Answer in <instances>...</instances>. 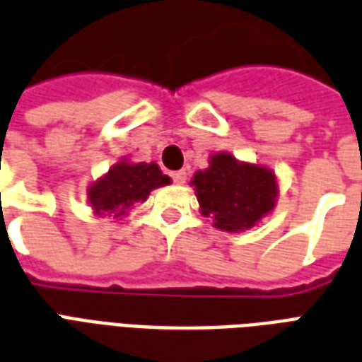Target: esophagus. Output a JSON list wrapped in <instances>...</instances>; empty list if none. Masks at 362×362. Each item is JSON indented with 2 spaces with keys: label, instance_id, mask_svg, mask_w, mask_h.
<instances>
[{
  "label": "esophagus",
  "instance_id": "esophagus-1",
  "mask_svg": "<svg viewBox=\"0 0 362 362\" xmlns=\"http://www.w3.org/2000/svg\"><path fill=\"white\" fill-rule=\"evenodd\" d=\"M171 179H173V181H175L177 185H183L185 181H187V171L185 170L173 171V173H171Z\"/></svg>",
  "mask_w": 362,
  "mask_h": 362
}]
</instances>
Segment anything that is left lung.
Wrapping results in <instances>:
<instances>
[{
  "mask_svg": "<svg viewBox=\"0 0 362 362\" xmlns=\"http://www.w3.org/2000/svg\"><path fill=\"white\" fill-rule=\"evenodd\" d=\"M191 185L200 214L212 218L214 228L229 233L255 228L274 210L279 192L274 171L258 163L239 162L229 152L210 156V165L197 171Z\"/></svg>",
  "mask_w": 362,
  "mask_h": 362,
  "instance_id": "obj_1",
  "label": "left lung"
}]
</instances>
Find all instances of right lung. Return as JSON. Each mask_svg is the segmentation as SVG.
<instances>
[{
	"instance_id": "add662e5",
	"label": "right lung",
	"mask_w": 362,
	"mask_h": 362,
	"mask_svg": "<svg viewBox=\"0 0 362 362\" xmlns=\"http://www.w3.org/2000/svg\"><path fill=\"white\" fill-rule=\"evenodd\" d=\"M170 183L171 179L163 175L158 163L119 160L88 187V204L96 216H112L115 220L127 216L136 202L148 199L150 191Z\"/></svg>"
}]
</instances>
